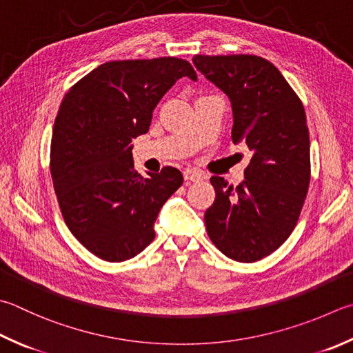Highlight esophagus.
Segmentation results:
<instances>
[{
  "mask_svg": "<svg viewBox=\"0 0 353 353\" xmlns=\"http://www.w3.org/2000/svg\"><path fill=\"white\" fill-rule=\"evenodd\" d=\"M203 174L195 169H185L184 170V179L185 181H198V179H203Z\"/></svg>",
  "mask_w": 353,
  "mask_h": 353,
  "instance_id": "34e87169",
  "label": "esophagus"
}]
</instances>
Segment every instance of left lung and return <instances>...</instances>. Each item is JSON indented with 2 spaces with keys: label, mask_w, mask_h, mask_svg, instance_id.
Segmentation results:
<instances>
[{
  "label": "left lung",
  "mask_w": 353,
  "mask_h": 353,
  "mask_svg": "<svg viewBox=\"0 0 353 353\" xmlns=\"http://www.w3.org/2000/svg\"><path fill=\"white\" fill-rule=\"evenodd\" d=\"M196 70L229 97L232 139L252 158L244 181L212 176L216 198L205 210L209 238L239 263L270 255L289 238L310 183V141L301 99L268 59L255 55H195Z\"/></svg>",
  "instance_id": "obj_1"
}]
</instances>
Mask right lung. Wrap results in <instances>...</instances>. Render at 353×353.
Returning a JSON list of instances; mask_svg holds the SVG:
<instances>
[{
	"label": "right lung",
	"mask_w": 353,
	"mask_h": 353,
	"mask_svg": "<svg viewBox=\"0 0 353 353\" xmlns=\"http://www.w3.org/2000/svg\"><path fill=\"white\" fill-rule=\"evenodd\" d=\"M183 77L196 81L190 63L174 57L104 63L72 85L58 110L50 174L59 209L73 236L104 261L148 248L159 209L183 184L170 165L143 178L130 144Z\"/></svg>",
	"instance_id": "add662e5"
}]
</instances>
